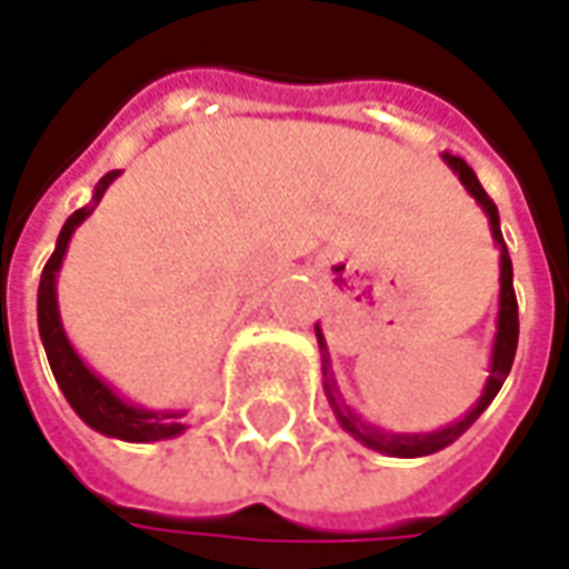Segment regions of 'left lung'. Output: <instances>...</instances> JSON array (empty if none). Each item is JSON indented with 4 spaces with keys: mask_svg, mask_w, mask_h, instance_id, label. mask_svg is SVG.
<instances>
[{
    "mask_svg": "<svg viewBox=\"0 0 569 569\" xmlns=\"http://www.w3.org/2000/svg\"><path fill=\"white\" fill-rule=\"evenodd\" d=\"M445 162L460 174V181L467 184V190H470L472 197L479 200V206L486 209V216H489V222H491V234H495V240L501 243V310H498V338H495L491 376H489V385H486V391H482V398H479V403L472 407L470 413L460 419V422L448 426V429L432 432V436H391V432H382V429H376V426H366L363 419L357 417L350 407H338V403H335V385L331 382L326 385V388H329L331 403H335V413H338V419H341V426H345L347 432L360 438L366 448L391 453V457H426V453H436L441 451L445 445H451L453 438L460 436V432H467L472 422L479 419V413H482L491 400H495V395L501 391L507 372H510V366H513V357H517L520 316H517V293H513V266H510V257H507V250H505V238H501V228H498V206H495V200L486 193V187L479 184L476 171H472L460 156L445 152ZM319 347H326L322 345V335H319Z\"/></svg>",
    "mask_w": 569,
    "mask_h": 569,
    "instance_id": "obj_1",
    "label": "left lung"
}]
</instances>
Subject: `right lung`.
<instances>
[{"instance_id":"obj_1","label":"right lung","mask_w":569,"mask_h":569,"mask_svg":"<svg viewBox=\"0 0 569 569\" xmlns=\"http://www.w3.org/2000/svg\"><path fill=\"white\" fill-rule=\"evenodd\" d=\"M116 174L118 171L102 174V181L97 184V200L102 197V190L116 181ZM87 216H90V209H78V212L68 216V222L62 224V234H59V243H56L52 257L43 266V276H40L37 319H40V338H43L52 376H56V382L62 388L68 403L74 407V413L102 436L121 438V441H159V438L178 436V432H184V426L178 422V413H150V410H137L131 403L116 398L109 391V385L99 382L97 376L80 363L74 347L68 345V338H64L62 322H59V307H56V272L62 266V257L74 228Z\"/></svg>"}]
</instances>
